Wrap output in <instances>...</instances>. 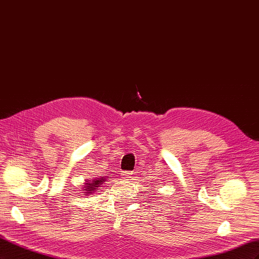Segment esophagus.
I'll return each mask as SVG.
<instances>
[{
	"instance_id": "esophagus-1",
	"label": "esophagus",
	"mask_w": 259,
	"mask_h": 259,
	"mask_svg": "<svg viewBox=\"0 0 259 259\" xmlns=\"http://www.w3.org/2000/svg\"><path fill=\"white\" fill-rule=\"evenodd\" d=\"M121 176H122V178L127 180V179H130L132 177V173H127V171H122Z\"/></svg>"
}]
</instances>
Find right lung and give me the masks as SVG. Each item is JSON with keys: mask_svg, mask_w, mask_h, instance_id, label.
<instances>
[{"mask_svg": "<svg viewBox=\"0 0 259 259\" xmlns=\"http://www.w3.org/2000/svg\"><path fill=\"white\" fill-rule=\"evenodd\" d=\"M107 176L104 177H94L91 180L85 179V183L83 184L82 187V193H85L84 195L86 197H90L91 194H94L96 191H98L99 189H101V186L107 180Z\"/></svg>", "mask_w": 259, "mask_h": 259, "instance_id": "right-lung-1", "label": "right lung"}]
</instances>
